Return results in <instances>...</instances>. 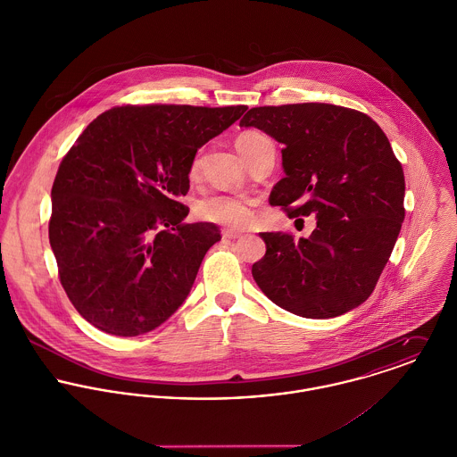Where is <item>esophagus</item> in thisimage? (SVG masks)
Masks as SVG:
<instances>
[{
  "label": "esophagus",
  "instance_id": "obj_1",
  "mask_svg": "<svg viewBox=\"0 0 457 457\" xmlns=\"http://www.w3.org/2000/svg\"><path fill=\"white\" fill-rule=\"evenodd\" d=\"M221 236H223V239H237V237H241V232L234 230V228H225L221 232Z\"/></svg>",
  "mask_w": 457,
  "mask_h": 457
}]
</instances>
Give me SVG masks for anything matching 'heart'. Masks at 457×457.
Returning <instances> with one entry per match:
<instances>
[{"instance_id":"1","label":"heart","mask_w":457,"mask_h":457,"mask_svg":"<svg viewBox=\"0 0 457 457\" xmlns=\"http://www.w3.org/2000/svg\"><path fill=\"white\" fill-rule=\"evenodd\" d=\"M262 140H269V138L259 131H245L237 137L236 144H237V149L241 151V154L246 156L248 149ZM196 165H198V162L195 160L192 163V172H195ZM252 207H253L252 196L214 192V194L202 196L196 202L195 211L202 220L220 223V225L241 227L252 220Z\"/></svg>"}]
</instances>
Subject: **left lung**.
<instances>
[{"mask_svg": "<svg viewBox=\"0 0 457 457\" xmlns=\"http://www.w3.org/2000/svg\"><path fill=\"white\" fill-rule=\"evenodd\" d=\"M239 127L283 144L285 178L270 205L317 216L308 239L262 232L252 274L279 308L334 319L362 304L391 257L404 220V174L391 142L366 114L330 104L253 107Z\"/></svg>", "mask_w": 457, "mask_h": 457, "instance_id": "1", "label": "left lung"}]
</instances>
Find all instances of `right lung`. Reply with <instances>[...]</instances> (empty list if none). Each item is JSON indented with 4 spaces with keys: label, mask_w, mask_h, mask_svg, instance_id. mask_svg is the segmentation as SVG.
Segmentation results:
<instances>
[{
    "label": "right lung",
    "mask_w": 457,
    "mask_h": 457,
    "mask_svg": "<svg viewBox=\"0 0 457 457\" xmlns=\"http://www.w3.org/2000/svg\"><path fill=\"white\" fill-rule=\"evenodd\" d=\"M246 105H123L93 120L60 163L49 241L60 281L91 326L138 336L188 297L214 223H187L196 149Z\"/></svg>",
    "instance_id": "add662e5"
}]
</instances>
